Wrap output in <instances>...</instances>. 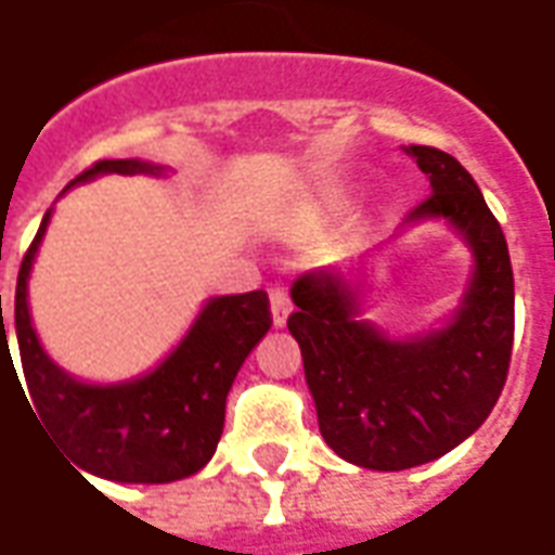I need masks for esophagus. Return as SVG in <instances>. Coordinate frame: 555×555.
<instances>
[{
	"label": "esophagus",
	"mask_w": 555,
	"mask_h": 555,
	"mask_svg": "<svg viewBox=\"0 0 555 555\" xmlns=\"http://www.w3.org/2000/svg\"><path fill=\"white\" fill-rule=\"evenodd\" d=\"M270 309H273V324L282 327L291 315V297L288 291H285V285H273V288H270Z\"/></svg>",
	"instance_id": "1"
}]
</instances>
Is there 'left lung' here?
Returning <instances> with one entry per match:
<instances>
[{
    "label": "left lung",
    "instance_id": "obj_1",
    "mask_svg": "<svg viewBox=\"0 0 555 555\" xmlns=\"http://www.w3.org/2000/svg\"><path fill=\"white\" fill-rule=\"evenodd\" d=\"M433 185L409 219L441 216L468 240L475 276L451 327L387 339L358 318L339 273L294 282L291 336L300 343L321 436L343 460L378 472L421 466L456 448L493 412L514 348V270L502 224L460 162L412 143Z\"/></svg>",
    "mask_w": 555,
    "mask_h": 555
}]
</instances>
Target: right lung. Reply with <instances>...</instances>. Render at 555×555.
<instances>
[{
    "label": "right lung",
    "instance_id": "1",
    "mask_svg": "<svg viewBox=\"0 0 555 555\" xmlns=\"http://www.w3.org/2000/svg\"><path fill=\"white\" fill-rule=\"evenodd\" d=\"M138 170L158 168L134 158H102L77 173L68 189L99 173ZM48 219L50 212L41 219L33 246L23 255L14 291V331L23 378L29 387L26 402H33L29 409L38 412L44 429L68 451L75 466L95 478L168 483L195 475L216 453L224 426V399L243 360L273 324L267 291L210 300L177 351L138 382L111 387L80 385L44 354L26 306V279ZM0 327V363L5 358L8 372L17 375L2 324V297Z\"/></svg>",
    "mask_w": 555,
    "mask_h": 555
}]
</instances>
